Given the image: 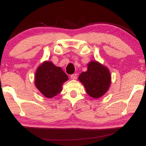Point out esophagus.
Instances as JSON below:
<instances>
[{
	"label": "esophagus",
	"mask_w": 146,
	"mask_h": 146,
	"mask_svg": "<svg viewBox=\"0 0 146 146\" xmlns=\"http://www.w3.org/2000/svg\"><path fill=\"white\" fill-rule=\"evenodd\" d=\"M77 78H78V75H77L76 73H75V74H72L71 75V79H72V80H76Z\"/></svg>",
	"instance_id": "obj_1"
}]
</instances>
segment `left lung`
Masks as SVG:
<instances>
[{
	"label": "left lung",
	"mask_w": 146,
	"mask_h": 146,
	"mask_svg": "<svg viewBox=\"0 0 146 146\" xmlns=\"http://www.w3.org/2000/svg\"><path fill=\"white\" fill-rule=\"evenodd\" d=\"M86 93L93 98H99L106 93L110 85L111 77L108 69L98 62H90L88 69L79 76Z\"/></svg>",
	"instance_id": "1"
}]
</instances>
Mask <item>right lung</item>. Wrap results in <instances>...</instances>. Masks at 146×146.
<instances>
[{"label":"right lung","mask_w":146,"mask_h":146,"mask_svg":"<svg viewBox=\"0 0 146 146\" xmlns=\"http://www.w3.org/2000/svg\"><path fill=\"white\" fill-rule=\"evenodd\" d=\"M68 80V76L60 67L51 62H44L37 69L35 84L46 98H52L59 94L62 85Z\"/></svg>","instance_id":"right-lung-1"}]
</instances>
